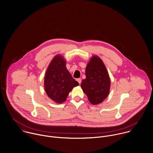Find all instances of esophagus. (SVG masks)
Segmentation results:
<instances>
[{
  "label": "esophagus",
  "mask_w": 153,
  "mask_h": 153,
  "mask_svg": "<svg viewBox=\"0 0 153 153\" xmlns=\"http://www.w3.org/2000/svg\"><path fill=\"white\" fill-rule=\"evenodd\" d=\"M76 80H77V81L78 82L79 84H81V78H78Z\"/></svg>",
  "instance_id": "esophagus-1"
}]
</instances>
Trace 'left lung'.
<instances>
[{
  "label": "left lung",
  "mask_w": 153,
  "mask_h": 153,
  "mask_svg": "<svg viewBox=\"0 0 153 153\" xmlns=\"http://www.w3.org/2000/svg\"><path fill=\"white\" fill-rule=\"evenodd\" d=\"M86 78L81 87L93 105L102 103L109 93L110 78L105 65L97 56L90 59L85 69Z\"/></svg>",
  "instance_id": "8db88e82"
}]
</instances>
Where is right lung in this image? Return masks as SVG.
Here are the masks:
<instances>
[{
	"label": "right lung",
	"mask_w": 153,
	"mask_h": 153,
	"mask_svg": "<svg viewBox=\"0 0 153 153\" xmlns=\"http://www.w3.org/2000/svg\"><path fill=\"white\" fill-rule=\"evenodd\" d=\"M78 85L67 70L63 57L55 56L48 67L44 78V87L48 96L54 102L62 103L72 88Z\"/></svg>",
	"instance_id": "obj_1"
}]
</instances>
